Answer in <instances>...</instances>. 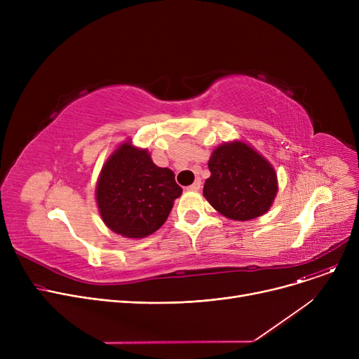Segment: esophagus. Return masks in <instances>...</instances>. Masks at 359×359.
I'll list each match as a JSON object with an SVG mask.
<instances>
[{
  "label": "esophagus",
  "mask_w": 359,
  "mask_h": 359,
  "mask_svg": "<svg viewBox=\"0 0 359 359\" xmlns=\"http://www.w3.org/2000/svg\"><path fill=\"white\" fill-rule=\"evenodd\" d=\"M201 186H202V182H201V179H196L189 187H187V189L189 191H199L201 189Z\"/></svg>",
  "instance_id": "1"
}]
</instances>
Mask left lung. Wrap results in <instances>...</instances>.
<instances>
[{"instance_id": "left-lung-1", "label": "left lung", "mask_w": 359, "mask_h": 359, "mask_svg": "<svg viewBox=\"0 0 359 359\" xmlns=\"http://www.w3.org/2000/svg\"><path fill=\"white\" fill-rule=\"evenodd\" d=\"M208 167L211 177L205 180L203 196L221 215L249 221L268 212L278 194V177L272 164L249 144H221Z\"/></svg>"}]
</instances>
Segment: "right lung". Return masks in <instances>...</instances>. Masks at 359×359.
I'll return each mask as SVG.
<instances>
[{"instance_id": "1", "label": "right lung", "mask_w": 359, "mask_h": 359, "mask_svg": "<svg viewBox=\"0 0 359 359\" xmlns=\"http://www.w3.org/2000/svg\"><path fill=\"white\" fill-rule=\"evenodd\" d=\"M180 195L182 187L172 170L156 165L147 149L129 141L113 151L102 167L96 186L103 222L126 238L156 233Z\"/></svg>"}]
</instances>
